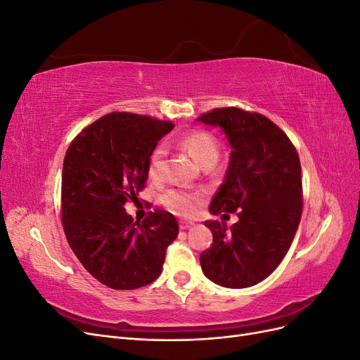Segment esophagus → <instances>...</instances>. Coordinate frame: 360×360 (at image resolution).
I'll return each instance as SVG.
<instances>
[{"label":"esophagus","mask_w":360,"mask_h":360,"mask_svg":"<svg viewBox=\"0 0 360 360\" xmlns=\"http://www.w3.org/2000/svg\"><path fill=\"white\" fill-rule=\"evenodd\" d=\"M179 225H180V230H189V228L195 226V222H192V221H180Z\"/></svg>","instance_id":"obj_1"}]
</instances>
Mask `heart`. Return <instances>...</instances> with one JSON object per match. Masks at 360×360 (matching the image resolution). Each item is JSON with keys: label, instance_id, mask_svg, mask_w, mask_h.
Here are the masks:
<instances>
[{"label": "heart", "instance_id": "obj_1", "mask_svg": "<svg viewBox=\"0 0 360 360\" xmlns=\"http://www.w3.org/2000/svg\"><path fill=\"white\" fill-rule=\"evenodd\" d=\"M181 147L197 160L201 167L213 165L219 156V144L217 139L205 130H193V132L183 136L180 141ZM167 147L158 146L151 151L148 159V176L151 179H160L165 171ZM169 210L181 216H191L198 210L201 204V197L197 192H189L183 189H171L162 198Z\"/></svg>", "mask_w": 360, "mask_h": 360}]
</instances>
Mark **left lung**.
<instances>
[{
    "label": "left lung",
    "instance_id": "8db88e82",
    "mask_svg": "<svg viewBox=\"0 0 360 360\" xmlns=\"http://www.w3.org/2000/svg\"><path fill=\"white\" fill-rule=\"evenodd\" d=\"M197 122L219 127L233 150L209 210H238L230 228L204 222L213 243L200 257L202 274L221 287H252L279 266L296 236L303 205L299 155L288 136L257 112L217 108Z\"/></svg>",
    "mask_w": 360,
    "mask_h": 360
}]
</instances>
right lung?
I'll use <instances>...</instances> for the list:
<instances>
[{
    "label": "right lung",
    "instance_id": "obj_1",
    "mask_svg": "<svg viewBox=\"0 0 360 360\" xmlns=\"http://www.w3.org/2000/svg\"><path fill=\"white\" fill-rule=\"evenodd\" d=\"M174 124L130 112L96 120L76 136L63 163L61 221L81 264L103 285L135 290L156 281L179 224L155 210L134 222L124 204L146 188L148 159Z\"/></svg>",
    "mask_w": 360,
    "mask_h": 360
}]
</instances>
